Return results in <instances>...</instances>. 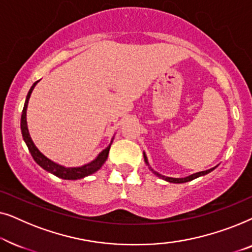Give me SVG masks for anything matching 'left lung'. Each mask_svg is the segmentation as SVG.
<instances>
[{
    "label": "left lung",
    "instance_id": "obj_1",
    "mask_svg": "<svg viewBox=\"0 0 252 252\" xmlns=\"http://www.w3.org/2000/svg\"><path fill=\"white\" fill-rule=\"evenodd\" d=\"M143 157H144V161H146V164L148 165V167L150 168V171H153V173L156 174L158 178L163 179V180L167 181V182H172V184H184V182L191 181V180H194V179H196V178H198V177H202V175H205V174L210 173V172L213 171V170H215V168L217 167V166H216V167H212V168H210V170L202 171V172H197V173H194V174L189 175V177H186V178H170V177H165V175H161V174L158 173V172L154 171L153 168L150 167V165H149V161H148V158H147L146 154H144V153H143Z\"/></svg>",
    "mask_w": 252,
    "mask_h": 252
}]
</instances>
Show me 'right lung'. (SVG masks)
<instances>
[{
	"instance_id": "obj_1",
	"label": "right lung",
	"mask_w": 252,
	"mask_h": 252,
	"mask_svg": "<svg viewBox=\"0 0 252 252\" xmlns=\"http://www.w3.org/2000/svg\"><path fill=\"white\" fill-rule=\"evenodd\" d=\"M39 81L34 82L32 87H31L29 94L26 96V101H25V104H24V109H23V112H22V119H20V129H22V135H23V139L25 141L27 148H29L31 155H32L33 159L35 160V163L39 165L43 168V170H46L47 172H49V173L56 175V177L61 178V179H64V180H78V179H82L85 177H88V175H91L93 173H95L96 171H98L99 168L103 166V164L105 163V160L108 159V155H109V150H110V147H111L112 144V141H113V137L111 140V142L108 147L105 148L104 150L101 151V153L98 154V156L95 158L94 160H92L91 163L86 164V165H82V166H79V167H65L63 165H60L57 163H55L49 158H47L44 155L41 153V151L37 149L35 147V144L32 141V137L30 135V132H29V127H27V122H26V111H27V105H29V101H30V97H31V94H32L34 87H35L36 84Z\"/></svg>"
}]
</instances>
